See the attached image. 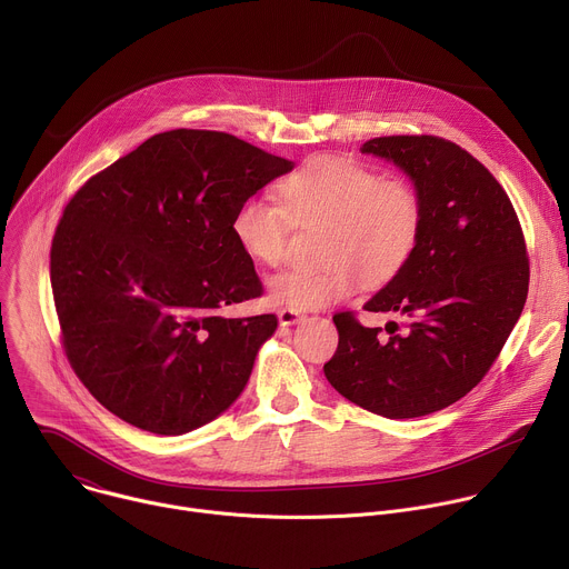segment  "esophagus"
<instances>
[{"label":"esophagus","instance_id":"1","mask_svg":"<svg viewBox=\"0 0 569 569\" xmlns=\"http://www.w3.org/2000/svg\"><path fill=\"white\" fill-rule=\"evenodd\" d=\"M301 319H303V315L299 310H295V308L279 310V323H281V327H292V323H297Z\"/></svg>","mask_w":569,"mask_h":569}]
</instances>
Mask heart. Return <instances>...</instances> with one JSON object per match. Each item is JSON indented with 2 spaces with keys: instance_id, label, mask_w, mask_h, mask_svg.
<instances>
[{
  "instance_id": "obj_1",
  "label": "heart",
  "mask_w": 569,
  "mask_h": 569,
  "mask_svg": "<svg viewBox=\"0 0 569 569\" xmlns=\"http://www.w3.org/2000/svg\"><path fill=\"white\" fill-rule=\"evenodd\" d=\"M277 201L250 198L231 218L242 254L266 268L286 263L295 229L321 227L315 268L277 274L268 295L277 306L317 310L382 288L415 259L426 202L415 182L385 178L356 159L317 154L277 182Z\"/></svg>"
}]
</instances>
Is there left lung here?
Instances as JSON below:
<instances>
[{
    "mask_svg": "<svg viewBox=\"0 0 569 569\" xmlns=\"http://www.w3.org/2000/svg\"><path fill=\"white\" fill-rule=\"evenodd\" d=\"M362 152L391 159L426 202L419 250L365 310L389 312L367 329L353 310L336 312L329 382L387 419L426 417L463 398L498 360L529 292V254L518 213L481 161L435 134H389Z\"/></svg>",
    "mask_w": 569,
    "mask_h": 569,
    "instance_id": "left-lung-1",
    "label": "left lung"
}]
</instances>
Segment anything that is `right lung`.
Listing matches in <instances>:
<instances>
[{"label":"right lung","mask_w":569,"mask_h":569,"mask_svg":"<svg viewBox=\"0 0 569 569\" xmlns=\"http://www.w3.org/2000/svg\"><path fill=\"white\" fill-rule=\"evenodd\" d=\"M292 161L218 130L178 128L92 176L51 240L64 356L121 421L184 435L246 387L277 315L222 317L263 283L231 233L236 209Z\"/></svg>","instance_id":"add662e5"}]
</instances>
